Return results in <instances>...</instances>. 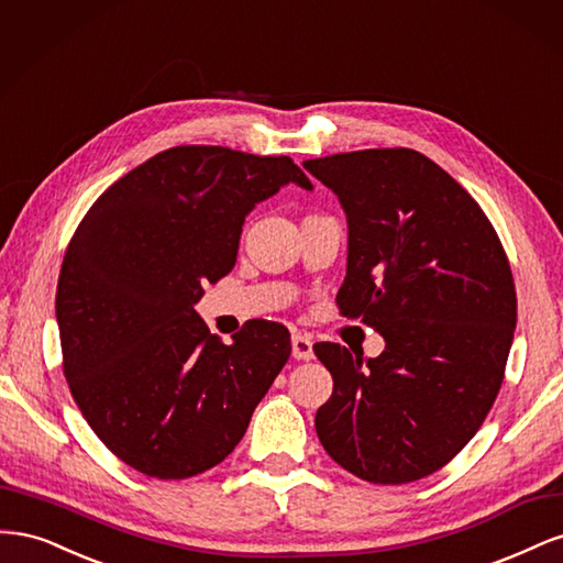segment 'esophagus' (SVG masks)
Listing matches in <instances>:
<instances>
[{"mask_svg": "<svg viewBox=\"0 0 563 563\" xmlns=\"http://www.w3.org/2000/svg\"><path fill=\"white\" fill-rule=\"evenodd\" d=\"M291 352H294L296 360H302V362L312 360V356H314L312 335H310V333H296V335L291 338Z\"/></svg>", "mask_w": 563, "mask_h": 563, "instance_id": "34e87169", "label": "esophagus"}]
</instances>
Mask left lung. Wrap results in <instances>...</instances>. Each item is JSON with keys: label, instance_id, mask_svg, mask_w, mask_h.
Returning <instances> with one entry per match:
<instances>
[{"label": "left lung", "instance_id": "8db88e82", "mask_svg": "<svg viewBox=\"0 0 563 563\" xmlns=\"http://www.w3.org/2000/svg\"><path fill=\"white\" fill-rule=\"evenodd\" d=\"M302 166L347 216L340 312L385 340L371 360L314 345L333 376L319 441L360 479L418 482L463 451L498 397L517 327L512 269L479 203L416 150Z\"/></svg>", "mask_w": 563, "mask_h": 563}]
</instances>
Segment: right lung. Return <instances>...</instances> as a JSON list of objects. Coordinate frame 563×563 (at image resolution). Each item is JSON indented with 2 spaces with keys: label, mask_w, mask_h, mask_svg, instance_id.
<instances>
[{
  "label": "right lung",
  "mask_w": 563,
  "mask_h": 563,
  "mask_svg": "<svg viewBox=\"0 0 563 563\" xmlns=\"http://www.w3.org/2000/svg\"><path fill=\"white\" fill-rule=\"evenodd\" d=\"M296 183L291 157L180 145L96 199L58 277L63 371L81 416L126 465L157 479L211 470L240 444L291 354V333L253 319L220 343L195 312L234 267L255 203Z\"/></svg>",
  "instance_id": "right-lung-1"
}]
</instances>
